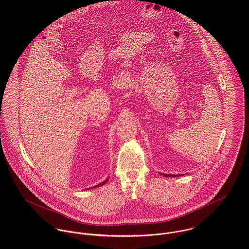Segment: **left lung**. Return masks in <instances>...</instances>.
<instances>
[{"label": "left lung", "instance_id": "obj_1", "mask_svg": "<svg viewBox=\"0 0 249 249\" xmlns=\"http://www.w3.org/2000/svg\"><path fill=\"white\" fill-rule=\"evenodd\" d=\"M165 178H170V177H173V178H177L178 175H163Z\"/></svg>", "mask_w": 249, "mask_h": 249}]
</instances>
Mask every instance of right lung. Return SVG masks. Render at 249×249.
Returning <instances> with one entry per match:
<instances>
[{
  "mask_svg": "<svg viewBox=\"0 0 249 249\" xmlns=\"http://www.w3.org/2000/svg\"><path fill=\"white\" fill-rule=\"evenodd\" d=\"M107 180H106V181H104V182H102V183H100V184H99V185H97V186H102V185H105V184H106V183H107Z\"/></svg>",
  "mask_w": 249,
  "mask_h": 249,
  "instance_id": "add662e5",
  "label": "right lung"
}]
</instances>
